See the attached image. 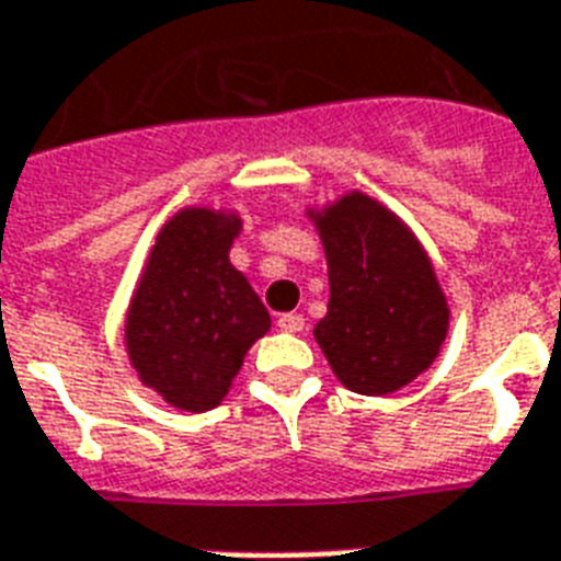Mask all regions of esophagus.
<instances>
[{
  "label": "esophagus",
  "mask_w": 561,
  "mask_h": 561,
  "mask_svg": "<svg viewBox=\"0 0 561 561\" xmlns=\"http://www.w3.org/2000/svg\"><path fill=\"white\" fill-rule=\"evenodd\" d=\"M277 327H280L284 333H301L304 316H298V312H286V316L277 318Z\"/></svg>",
  "instance_id": "esophagus-1"
}]
</instances>
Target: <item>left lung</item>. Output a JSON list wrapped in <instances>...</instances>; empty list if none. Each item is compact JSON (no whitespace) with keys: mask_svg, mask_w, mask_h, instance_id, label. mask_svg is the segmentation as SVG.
Here are the masks:
<instances>
[{"mask_svg":"<svg viewBox=\"0 0 561 561\" xmlns=\"http://www.w3.org/2000/svg\"><path fill=\"white\" fill-rule=\"evenodd\" d=\"M330 304L316 339L333 374L365 397L423 374L449 330V307L411 231L370 196L351 194L318 217Z\"/></svg>","mask_w":561,"mask_h":561,"instance_id":"8db88e82","label":"left lung"}]
</instances>
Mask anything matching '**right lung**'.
Instances as JSON below:
<instances>
[{
	"label": "right lung",
	"instance_id": "right-lung-1",
	"mask_svg": "<svg viewBox=\"0 0 561 561\" xmlns=\"http://www.w3.org/2000/svg\"><path fill=\"white\" fill-rule=\"evenodd\" d=\"M240 219L187 208L161 228L127 316L141 382L185 411L219 405L272 318L228 263Z\"/></svg>",
	"mask_w": 561,
	"mask_h": 561
}]
</instances>
